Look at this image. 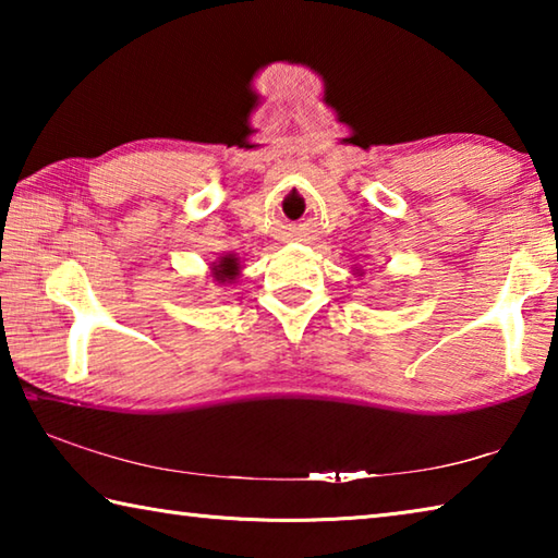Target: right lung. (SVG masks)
I'll list each match as a JSON object with an SVG mask.
<instances>
[{
    "mask_svg": "<svg viewBox=\"0 0 558 558\" xmlns=\"http://www.w3.org/2000/svg\"><path fill=\"white\" fill-rule=\"evenodd\" d=\"M211 270H214V278L219 282H231L235 280V276H239V260L233 256H223Z\"/></svg>",
    "mask_w": 558,
    "mask_h": 558,
    "instance_id": "1",
    "label": "right lung"
}]
</instances>
